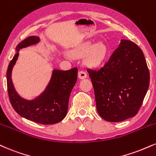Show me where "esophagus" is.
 I'll use <instances>...</instances> for the list:
<instances>
[{
    "label": "esophagus",
    "mask_w": 156,
    "mask_h": 156,
    "mask_svg": "<svg viewBox=\"0 0 156 156\" xmlns=\"http://www.w3.org/2000/svg\"><path fill=\"white\" fill-rule=\"evenodd\" d=\"M78 78H80V79H83V78H86V76H87V75H86V73L85 71L83 70H80L79 72H78Z\"/></svg>",
    "instance_id": "obj_1"
}]
</instances>
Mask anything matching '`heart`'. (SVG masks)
I'll return each instance as SVG.
<instances>
[{"label": "heart", "mask_w": 156, "mask_h": 156, "mask_svg": "<svg viewBox=\"0 0 156 156\" xmlns=\"http://www.w3.org/2000/svg\"><path fill=\"white\" fill-rule=\"evenodd\" d=\"M88 52L89 53L87 56V62L93 67L100 65L105 59L107 55V48L102 44H95L91 48L90 44H83L73 51L72 54L74 57H82L85 56Z\"/></svg>", "instance_id": "1"}]
</instances>
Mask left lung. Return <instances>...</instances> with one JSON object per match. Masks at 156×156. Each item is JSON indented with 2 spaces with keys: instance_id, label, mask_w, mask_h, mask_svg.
<instances>
[{
  "instance_id": "left-lung-1",
  "label": "left lung",
  "mask_w": 156,
  "mask_h": 156,
  "mask_svg": "<svg viewBox=\"0 0 156 156\" xmlns=\"http://www.w3.org/2000/svg\"><path fill=\"white\" fill-rule=\"evenodd\" d=\"M94 90L99 115L107 121L119 122L135 116L150 84V72L141 48L121 40L105 65L87 68Z\"/></svg>"
}]
</instances>
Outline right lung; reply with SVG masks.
<instances>
[{"instance_id": "right-lung-1", "label": "right lung", "mask_w": 156, "mask_h": 156, "mask_svg": "<svg viewBox=\"0 0 156 156\" xmlns=\"http://www.w3.org/2000/svg\"><path fill=\"white\" fill-rule=\"evenodd\" d=\"M39 37L29 36L16 46V50L37 44ZM19 54L16 53L9 63L6 73L7 90L11 104L20 115L41 124H54L65 119L73 86L76 83L78 68L69 70H54L51 79L45 91L33 100L22 99L15 91L12 81V70Z\"/></svg>"}]
</instances>
